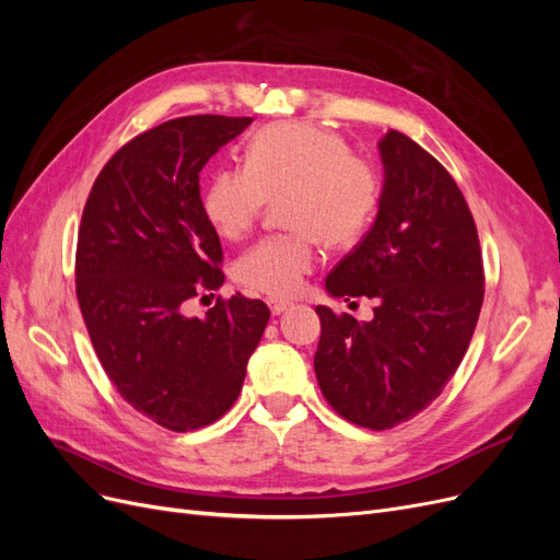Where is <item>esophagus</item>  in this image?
<instances>
[{
	"label": "esophagus",
	"mask_w": 560,
	"mask_h": 560,
	"mask_svg": "<svg viewBox=\"0 0 560 560\" xmlns=\"http://www.w3.org/2000/svg\"><path fill=\"white\" fill-rule=\"evenodd\" d=\"M292 303L290 301H280V299H268V308L273 315H282L287 308H290Z\"/></svg>",
	"instance_id": "obj_1"
}]
</instances>
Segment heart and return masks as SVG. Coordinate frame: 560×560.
Returning a JSON list of instances; mask_svg holds the SVG:
<instances>
[{
    "mask_svg": "<svg viewBox=\"0 0 560 560\" xmlns=\"http://www.w3.org/2000/svg\"><path fill=\"white\" fill-rule=\"evenodd\" d=\"M294 229L247 249L235 280L268 296H294L317 264V243L348 247L371 224L381 182L341 135L315 124H273L254 135L247 167L224 165L202 189V212L224 241H241L268 202Z\"/></svg>",
    "mask_w": 560,
    "mask_h": 560,
    "instance_id": "obj_1",
    "label": "heart"
}]
</instances>
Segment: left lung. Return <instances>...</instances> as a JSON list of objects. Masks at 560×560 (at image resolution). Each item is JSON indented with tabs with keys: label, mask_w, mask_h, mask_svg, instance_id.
Instances as JSON below:
<instances>
[{
	"label": "left lung",
	"mask_w": 560,
	"mask_h": 560,
	"mask_svg": "<svg viewBox=\"0 0 560 560\" xmlns=\"http://www.w3.org/2000/svg\"><path fill=\"white\" fill-rule=\"evenodd\" d=\"M374 226L327 276L334 299H376L369 322L317 306L315 376L354 425L389 430L430 406L460 366L483 303L479 235L446 167L411 138L378 142Z\"/></svg>",
	"instance_id": "left-lung-1"
}]
</instances>
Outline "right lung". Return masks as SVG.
I'll return each instance as SVG.
<instances>
[{"instance_id": "right-lung-1", "label": "right lung", "mask_w": 560, "mask_h": 560, "mask_svg": "<svg viewBox=\"0 0 560 560\" xmlns=\"http://www.w3.org/2000/svg\"><path fill=\"white\" fill-rule=\"evenodd\" d=\"M249 124L200 114L138 135L97 175L81 217L77 296L97 360L135 411L175 432L231 409L270 317L241 294L206 317L184 313L224 282L198 175Z\"/></svg>"}]
</instances>
